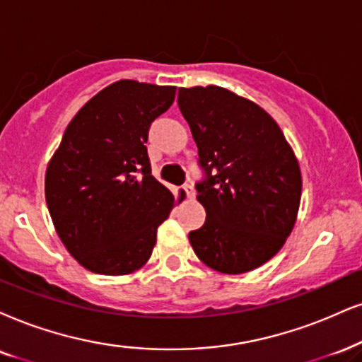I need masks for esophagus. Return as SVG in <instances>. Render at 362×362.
<instances>
[{
  "mask_svg": "<svg viewBox=\"0 0 362 362\" xmlns=\"http://www.w3.org/2000/svg\"><path fill=\"white\" fill-rule=\"evenodd\" d=\"M184 190H185V194H187V197H189V199H194V197H195V189H194V185L190 184V182H187V184H184Z\"/></svg>",
  "mask_w": 362,
  "mask_h": 362,
  "instance_id": "1",
  "label": "esophagus"
}]
</instances>
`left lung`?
Segmentation results:
<instances>
[{
  "label": "left lung",
  "mask_w": 362,
  "mask_h": 362,
  "mask_svg": "<svg viewBox=\"0 0 362 362\" xmlns=\"http://www.w3.org/2000/svg\"><path fill=\"white\" fill-rule=\"evenodd\" d=\"M177 102L204 170L195 190L207 218L190 244L214 271H254L294 228L303 192L296 155L274 118L232 91L178 88Z\"/></svg>",
  "instance_id": "left-lung-1"
}]
</instances>
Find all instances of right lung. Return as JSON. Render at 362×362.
I'll use <instances>...</instances> for the list:
<instances>
[{
  "label": "right lung",
  "instance_id": "obj_1",
  "mask_svg": "<svg viewBox=\"0 0 362 362\" xmlns=\"http://www.w3.org/2000/svg\"><path fill=\"white\" fill-rule=\"evenodd\" d=\"M175 86L120 80L73 117L49 160L45 195L59 239L85 269L123 276L152 255L172 192L152 175L150 125Z\"/></svg>",
  "mask_w": 362,
  "mask_h": 362
}]
</instances>
